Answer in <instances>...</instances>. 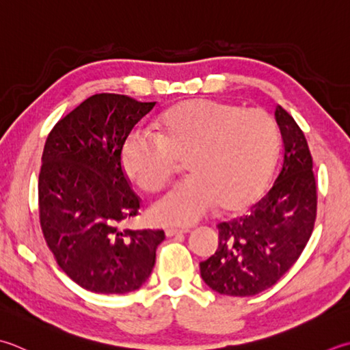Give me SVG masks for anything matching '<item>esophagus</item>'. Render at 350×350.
Wrapping results in <instances>:
<instances>
[{"mask_svg": "<svg viewBox=\"0 0 350 350\" xmlns=\"http://www.w3.org/2000/svg\"><path fill=\"white\" fill-rule=\"evenodd\" d=\"M189 229H173V228H168L165 229V235L167 237H174V235H179V234H188Z\"/></svg>", "mask_w": 350, "mask_h": 350, "instance_id": "34e87169", "label": "esophagus"}]
</instances>
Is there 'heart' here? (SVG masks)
Returning <instances> with one entry per match:
<instances>
[{"label":"heart","mask_w":350,"mask_h":350,"mask_svg":"<svg viewBox=\"0 0 350 350\" xmlns=\"http://www.w3.org/2000/svg\"><path fill=\"white\" fill-rule=\"evenodd\" d=\"M279 129L261 107L188 100L161 115L156 135L132 133L122 147L127 176L146 193L159 191L183 159L189 176L176 183L150 214L162 224L189 226L209 214L249 204L270 179Z\"/></svg>","instance_id":"1"}]
</instances>
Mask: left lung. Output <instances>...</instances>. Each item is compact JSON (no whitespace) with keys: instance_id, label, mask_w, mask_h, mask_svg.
<instances>
[{"instance_id":"obj_1","label":"left lung","mask_w":350,"mask_h":350,"mask_svg":"<svg viewBox=\"0 0 350 350\" xmlns=\"http://www.w3.org/2000/svg\"><path fill=\"white\" fill-rule=\"evenodd\" d=\"M275 118L284 142L275 183L247 214L217 224L218 249L200 262L204 284L224 296H255L275 285L302 255L316 223L317 185L306 138L282 106Z\"/></svg>"}]
</instances>
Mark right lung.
I'll return each instance as SVG.
<instances>
[{
    "label": "right lung",
    "mask_w": 350,
    "mask_h": 350,
    "mask_svg": "<svg viewBox=\"0 0 350 350\" xmlns=\"http://www.w3.org/2000/svg\"><path fill=\"white\" fill-rule=\"evenodd\" d=\"M156 106L121 94H95L56 122L39 171V221L57 265L81 288L100 294L138 290L165 234L132 230L141 198L122 167V147Z\"/></svg>",
    "instance_id": "add662e5"
}]
</instances>
